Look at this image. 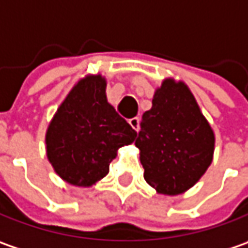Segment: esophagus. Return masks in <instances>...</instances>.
<instances>
[{"instance_id": "obj_1", "label": "esophagus", "mask_w": 248, "mask_h": 248, "mask_svg": "<svg viewBox=\"0 0 248 248\" xmlns=\"http://www.w3.org/2000/svg\"><path fill=\"white\" fill-rule=\"evenodd\" d=\"M129 124L135 129L136 132H139V127H140V119H139L137 116H135V118H130V119H129Z\"/></svg>"}]
</instances>
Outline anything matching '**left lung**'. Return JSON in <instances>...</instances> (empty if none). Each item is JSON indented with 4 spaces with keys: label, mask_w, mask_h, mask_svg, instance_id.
I'll return each instance as SVG.
<instances>
[{
    "label": "left lung",
    "mask_w": 248,
    "mask_h": 248,
    "mask_svg": "<svg viewBox=\"0 0 248 248\" xmlns=\"http://www.w3.org/2000/svg\"><path fill=\"white\" fill-rule=\"evenodd\" d=\"M136 140L145 182L159 194L193 187L212 162L215 135L185 81L168 78L143 113Z\"/></svg>",
    "instance_id": "8db88e82"
}]
</instances>
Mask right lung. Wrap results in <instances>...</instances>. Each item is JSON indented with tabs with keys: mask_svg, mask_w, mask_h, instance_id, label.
<instances>
[{
	"mask_svg": "<svg viewBox=\"0 0 248 248\" xmlns=\"http://www.w3.org/2000/svg\"><path fill=\"white\" fill-rule=\"evenodd\" d=\"M107 80L87 75L78 81L52 116L47 158L55 173L76 187H90L109 172L118 150L132 144L136 130L107 100Z\"/></svg>",
	"mask_w": 248,
	"mask_h": 248,
	"instance_id": "add662e5",
	"label": "right lung"
}]
</instances>
